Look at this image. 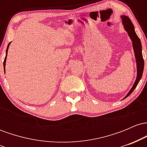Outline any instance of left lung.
Returning a JSON list of instances; mask_svg holds the SVG:
<instances>
[{
	"instance_id": "8db88e82",
	"label": "left lung",
	"mask_w": 147,
	"mask_h": 147,
	"mask_svg": "<svg viewBox=\"0 0 147 147\" xmlns=\"http://www.w3.org/2000/svg\"><path fill=\"white\" fill-rule=\"evenodd\" d=\"M121 18L122 19V24L124 25V30L127 32L128 35L131 38V41H132L133 44V48L134 50V54H135V57H136V65H137V77H136V81H135V83L133 84L132 88H131V90H129V92H128L127 95H126L124 98V99L127 97L131 95L133 92V91L135 90L136 86H138V83H139L140 80L142 78V76L143 74V70H144V59H143L142 57V44L140 39L139 38V37L137 36L136 32H135V28L133 26L132 22H131L130 18L126 16H121Z\"/></svg>"
}]
</instances>
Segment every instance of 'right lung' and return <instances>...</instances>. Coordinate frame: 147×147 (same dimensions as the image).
Listing matches in <instances>:
<instances>
[{"label":"right lung","mask_w":147,"mask_h":147,"mask_svg":"<svg viewBox=\"0 0 147 147\" xmlns=\"http://www.w3.org/2000/svg\"><path fill=\"white\" fill-rule=\"evenodd\" d=\"M10 43H11V42H10V43H9V44H8L7 47V49H6V55H5V58L4 62H3V67H4V72H5V63H6L7 56V51H8V48H9V46Z\"/></svg>","instance_id":"right-lung-1"}]
</instances>
